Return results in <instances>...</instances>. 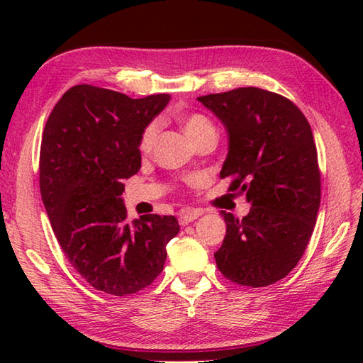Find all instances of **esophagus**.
Segmentation results:
<instances>
[{"label": "esophagus", "instance_id": "esophagus-1", "mask_svg": "<svg viewBox=\"0 0 363 363\" xmlns=\"http://www.w3.org/2000/svg\"><path fill=\"white\" fill-rule=\"evenodd\" d=\"M203 211L201 209H187L182 211L179 215V225L181 226H187L189 223H191L194 220H196L198 217H201Z\"/></svg>", "mask_w": 363, "mask_h": 363}]
</instances>
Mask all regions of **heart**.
<instances>
[{
  "mask_svg": "<svg viewBox=\"0 0 363 363\" xmlns=\"http://www.w3.org/2000/svg\"><path fill=\"white\" fill-rule=\"evenodd\" d=\"M157 130H159L157 123H151V125L145 128V130L142 133V137H140V142H138V148H140V151L143 154L151 151L154 142H156ZM184 130H186V134L189 135L190 140H195L196 137L207 133V130H215V129H213L212 123L206 117H203V115L190 113L186 118H184Z\"/></svg>",
  "mask_w": 363,
  "mask_h": 363,
  "instance_id": "obj_1",
  "label": "heart"
}]
</instances>
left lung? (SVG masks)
I'll return each instance as SVG.
<instances>
[{
  "label": "left lung",
  "mask_w": 363,
  "mask_h": 363,
  "mask_svg": "<svg viewBox=\"0 0 363 363\" xmlns=\"http://www.w3.org/2000/svg\"><path fill=\"white\" fill-rule=\"evenodd\" d=\"M228 133L220 177L251 203L242 220L221 211L220 272L246 287L287 276L303 257L320 209L321 181L309 121L290 99L257 87L199 96Z\"/></svg>",
  "instance_id": "1"
}]
</instances>
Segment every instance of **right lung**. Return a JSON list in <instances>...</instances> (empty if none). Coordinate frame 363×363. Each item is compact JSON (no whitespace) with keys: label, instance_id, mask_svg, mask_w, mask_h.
Masks as SVG:
<instances>
[{"label":"right lung","instance_id":"right-lung-1","mask_svg":"<svg viewBox=\"0 0 363 363\" xmlns=\"http://www.w3.org/2000/svg\"><path fill=\"white\" fill-rule=\"evenodd\" d=\"M169 95L133 99L74 86L50 113L40 146V194L67 259L91 287L115 296L145 289L164 269L173 215L126 221L123 181L142 165V133Z\"/></svg>","mask_w":363,"mask_h":363}]
</instances>
